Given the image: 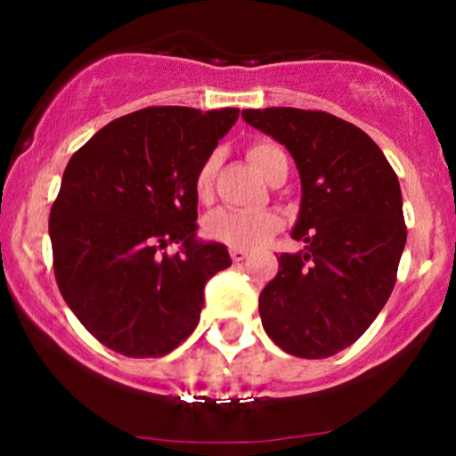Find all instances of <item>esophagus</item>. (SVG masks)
I'll list each match as a JSON object with an SVG mask.
<instances>
[{
  "label": "esophagus",
  "instance_id": "obj_1",
  "mask_svg": "<svg viewBox=\"0 0 456 456\" xmlns=\"http://www.w3.org/2000/svg\"><path fill=\"white\" fill-rule=\"evenodd\" d=\"M229 255H232V259L235 261V264L248 259V253H246V250H242V248H232V250H229Z\"/></svg>",
  "mask_w": 456,
  "mask_h": 456
}]
</instances>
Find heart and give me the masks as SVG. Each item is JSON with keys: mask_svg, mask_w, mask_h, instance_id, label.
Segmentation results:
<instances>
[{"mask_svg": "<svg viewBox=\"0 0 456 456\" xmlns=\"http://www.w3.org/2000/svg\"><path fill=\"white\" fill-rule=\"evenodd\" d=\"M248 159L265 180L274 175L281 165H287V156L279 145L272 141H255L250 145ZM218 169V156L210 154L199 167L195 175V192L201 201L210 199L214 188V177ZM281 218L272 210H233V208H221L214 210L203 221V235L212 242H221L232 248L253 250L259 248L279 232Z\"/></svg>", "mask_w": 456, "mask_h": 456, "instance_id": "1", "label": "heart"}]
</instances>
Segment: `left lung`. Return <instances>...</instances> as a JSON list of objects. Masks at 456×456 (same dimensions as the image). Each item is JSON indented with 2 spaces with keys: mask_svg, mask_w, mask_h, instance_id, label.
I'll use <instances>...</instances> for the list:
<instances>
[{
  "mask_svg": "<svg viewBox=\"0 0 456 456\" xmlns=\"http://www.w3.org/2000/svg\"><path fill=\"white\" fill-rule=\"evenodd\" d=\"M246 124L294 156L302 184L279 274L259 296L268 337L297 358H328L358 341L395 289L405 248L399 177L384 151L354 124L326 111L246 109Z\"/></svg>",
  "mask_w": 456,
  "mask_h": 456,
  "instance_id": "1",
  "label": "left lung"
}]
</instances>
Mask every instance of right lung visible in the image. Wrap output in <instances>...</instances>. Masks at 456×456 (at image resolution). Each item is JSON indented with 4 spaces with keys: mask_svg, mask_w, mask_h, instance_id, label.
Here are the masks:
<instances>
[{
    "mask_svg": "<svg viewBox=\"0 0 456 456\" xmlns=\"http://www.w3.org/2000/svg\"><path fill=\"white\" fill-rule=\"evenodd\" d=\"M240 109L148 107L72 154L49 216L57 287L78 322L128 358H159L197 328L203 289L232 265L197 240L195 175ZM169 243L181 253L167 256Z\"/></svg>",
    "mask_w": 456,
    "mask_h": 456,
    "instance_id": "1",
    "label": "right lung"
}]
</instances>
